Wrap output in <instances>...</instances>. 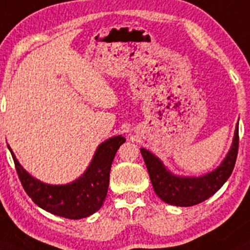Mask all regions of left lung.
<instances>
[{"label": "left lung", "instance_id": "left-lung-1", "mask_svg": "<svg viewBox=\"0 0 250 250\" xmlns=\"http://www.w3.org/2000/svg\"><path fill=\"white\" fill-rule=\"evenodd\" d=\"M238 124L232 146L219 167L201 177H179L169 172L159 158L141 148L155 194L168 205L190 207L209 199L229 179L235 167L238 153Z\"/></svg>", "mask_w": 250, "mask_h": 250}]
</instances>
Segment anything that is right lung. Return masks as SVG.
Masks as SVG:
<instances>
[{
	"label": "right lung",
	"instance_id": "add662e5",
	"mask_svg": "<svg viewBox=\"0 0 250 250\" xmlns=\"http://www.w3.org/2000/svg\"><path fill=\"white\" fill-rule=\"evenodd\" d=\"M125 141L122 136H114L100 144L86 171L74 182L63 185L45 184L33 178L8 148L22 188L38 207L59 217L82 219L94 214L104 205L113 159Z\"/></svg>",
	"mask_w": 250,
	"mask_h": 250
}]
</instances>
